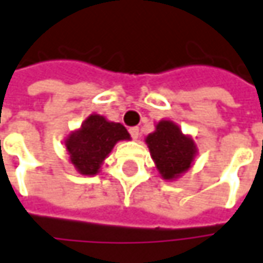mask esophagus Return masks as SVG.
I'll list each match as a JSON object with an SVG mask.
<instances>
[{
	"label": "esophagus",
	"mask_w": 263,
	"mask_h": 263,
	"mask_svg": "<svg viewBox=\"0 0 263 263\" xmlns=\"http://www.w3.org/2000/svg\"><path fill=\"white\" fill-rule=\"evenodd\" d=\"M129 134H131L132 139H138L139 138V128H138V126H132V128H129Z\"/></svg>",
	"instance_id": "esophagus-1"
}]
</instances>
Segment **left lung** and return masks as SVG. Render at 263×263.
I'll use <instances>...</instances> for the list:
<instances>
[{
	"instance_id": "1",
	"label": "left lung",
	"mask_w": 263,
	"mask_h": 263,
	"mask_svg": "<svg viewBox=\"0 0 263 263\" xmlns=\"http://www.w3.org/2000/svg\"><path fill=\"white\" fill-rule=\"evenodd\" d=\"M162 178L173 180L192 167L197 153L194 141L171 121H161L145 139Z\"/></svg>"
}]
</instances>
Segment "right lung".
I'll use <instances>...</instances> for the list:
<instances>
[{
	"mask_svg": "<svg viewBox=\"0 0 263 263\" xmlns=\"http://www.w3.org/2000/svg\"><path fill=\"white\" fill-rule=\"evenodd\" d=\"M122 139H129L124 125L109 122L101 115H90L80 129L67 137L64 145L80 174L95 176L115 144Z\"/></svg>",
	"mask_w": 263,
	"mask_h": 263,
	"instance_id": "1",
	"label": "right lung"
}]
</instances>
